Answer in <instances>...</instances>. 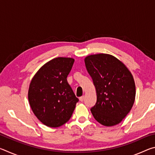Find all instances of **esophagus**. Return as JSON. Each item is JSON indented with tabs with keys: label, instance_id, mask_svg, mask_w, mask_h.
<instances>
[{
	"label": "esophagus",
	"instance_id": "34e87169",
	"mask_svg": "<svg viewBox=\"0 0 155 155\" xmlns=\"http://www.w3.org/2000/svg\"><path fill=\"white\" fill-rule=\"evenodd\" d=\"M84 99H85V96H81L80 98H79V100H80L81 102H83L84 101Z\"/></svg>",
	"mask_w": 155,
	"mask_h": 155
}]
</instances>
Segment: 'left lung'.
<instances>
[{"mask_svg": "<svg viewBox=\"0 0 155 155\" xmlns=\"http://www.w3.org/2000/svg\"><path fill=\"white\" fill-rule=\"evenodd\" d=\"M86 68L96 91V103L91 112L97 122L112 127L130 112L135 98V84L126 65L109 54H91L85 58Z\"/></svg>", "mask_w": 155, "mask_h": 155, "instance_id": "1", "label": "left lung"}]
</instances>
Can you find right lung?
Listing matches in <instances>:
<instances>
[{"mask_svg":"<svg viewBox=\"0 0 155 155\" xmlns=\"http://www.w3.org/2000/svg\"><path fill=\"white\" fill-rule=\"evenodd\" d=\"M74 59L57 57L37 72L31 81L28 98L35 116L44 125L56 128L71 117L78 98L67 81Z\"/></svg>","mask_w":155,"mask_h":155,"instance_id":"obj_1","label":"right lung"}]
</instances>
